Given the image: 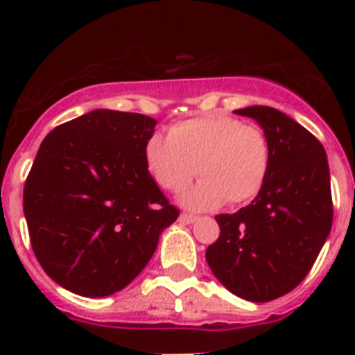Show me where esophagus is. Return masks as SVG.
<instances>
[{"label": "esophagus", "instance_id": "obj_1", "mask_svg": "<svg viewBox=\"0 0 355 355\" xmlns=\"http://www.w3.org/2000/svg\"><path fill=\"white\" fill-rule=\"evenodd\" d=\"M180 220L183 222V224H193V222H197V216L188 215V213H181Z\"/></svg>", "mask_w": 355, "mask_h": 355}]
</instances>
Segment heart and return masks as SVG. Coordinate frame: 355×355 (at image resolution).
<instances>
[{"instance_id":"obj_1","label":"heart","mask_w":355,"mask_h":355,"mask_svg":"<svg viewBox=\"0 0 355 355\" xmlns=\"http://www.w3.org/2000/svg\"><path fill=\"white\" fill-rule=\"evenodd\" d=\"M144 162L165 192H183L199 175L181 205L208 211L258 196L270 171V144L258 126L225 115H205L171 126L167 139L153 135L144 147Z\"/></svg>"}]
</instances>
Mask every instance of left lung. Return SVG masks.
<instances>
[{
    "label": "left lung",
    "instance_id": "1",
    "mask_svg": "<svg viewBox=\"0 0 355 355\" xmlns=\"http://www.w3.org/2000/svg\"><path fill=\"white\" fill-rule=\"evenodd\" d=\"M270 144V171L256 199L216 215L218 240L206 249L215 277L240 299L268 302L299 286L332 225L331 174L324 146L270 106H247Z\"/></svg>",
    "mask_w": 355,
    "mask_h": 355
}]
</instances>
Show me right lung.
Instances as JSON below:
<instances>
[{"label": "right lung", "instance_id": "1", "mask_svg": "<svg viewBox=\"0 0 355 355\" xmlns=\"http://www.w3.org/2000/svg\"><path fill=\"white\" fill-rule=\"evenodd\" d=\"M156 121L94 110L42 140L23 209L31 249L65 290L108 297L133 281L178 218L144 162Z\"/></svg>", "mask_w": 355, "mask_h": 355}]
</instances>
